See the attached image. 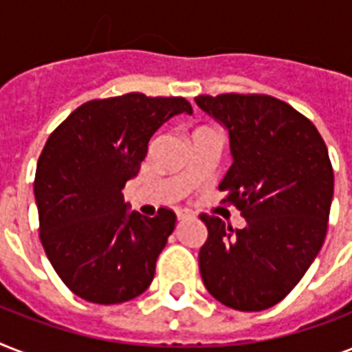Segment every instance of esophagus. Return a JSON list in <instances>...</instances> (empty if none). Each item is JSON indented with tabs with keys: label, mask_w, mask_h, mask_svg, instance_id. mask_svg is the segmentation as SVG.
I'll return each mask as SVG.
<instances>
[{
	"label": "esophagus",
	"mask_w": 352,
	"mask_h": 352,
	"mask_svg": "<svg viewBox=\"0 0 352 352\" xmlns=\"http://www.w3.org/2000/svg\"><path fill=\"white\" fill-rule=\"evenodd\" d=\"M190 217H195V214H193V212H190V210H179V212H177V219L179 221L190 219Z\"/></svg>",
	"instance_id": "1"
}]
</instances>
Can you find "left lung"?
Wrapping results in <instances>:
<instances>
[{"mask_svg":"<svg viewBox=\"0 0 352 352\" xmlns=\"http://www.w3.org/2000/svg\"><path fill=\"white\" fill-rule=\"evenodd\" d=\"M195 104L228 129L234 162L219 190L246 221L234 230L201 214V278L223 305L265 311L300 283L325 241L334 193L327 146L309 118L274 96L199 95Z\"/></svg>","mask_w":352,"mask_h":352,"instance_id":"1","label":"left lung"}]
</instances>
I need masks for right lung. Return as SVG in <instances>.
Masks as SVG:
<instances>
[{
    "label": "right lung",
    "instance_id": "right-lung-1",
    "mask_svg": "<svg viewBox=\"0 0 352 352\" xmlns=\"http://www.w3.org/2000/svg\"><path fill=\"white\" fill-rule=\"evenodd\" d=\"M192 113L182 96L89 100L47 138L36 166L40 239L52 268L82 300L115 305L137 298L155 276L175 214L127 212L122 190L137 177L149 138L166 120Z\"/></svg>",
    "mask_w": 352,
    "mask_h": 352
}]
</instances>
